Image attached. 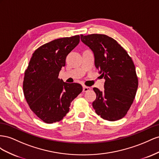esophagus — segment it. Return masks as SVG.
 Returning a JSON list of instances; mask_svg holds the SVG:
<instances>
[{
    "label": "esophagus",
    "mask_w": 159,
    "mask_h": 159,
    "mask_svg": "<svg viewBox=\"0 0 159 159\" xmlns=\"http://www.w3.org/2000/svg\"><path fill=\"white\" fill-rule=\"evenodd\" d=\"M90 90V87H83V92H87V91H89V90Z\"/></svg>",
    "instance_id": "34e87169"
}]
</instances>
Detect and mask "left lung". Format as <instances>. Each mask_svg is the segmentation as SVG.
<instances>
[{
	"label": "left lung",
	"mask_w": 159,
	"mask_h": 159,
	"mask_svg": "<svg viewBox=\"0 0 159 159\" xmlns=\"http://www.w3.org/2000/svg\"><path fill=\"white\" fill-rule=\"evenodd\" d=\"M80 39L93 51L94 65L105 80L93 107L103 119L115 121L123 118L132 105L138 88V78L133 60L115 39L105 34L80 35Z\"/></svg>",
	"instance_id": "obj_1"
}]
</instances>
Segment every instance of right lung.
Segmentation results:
<instances>
[{"instance_id":"add662e5","label":"right lung","mask_w":159,"mask_h":159,"mask_svg":"<svg viewBox=\"0 0 159 159\" xmlns=\"http://www.w3.org/2000/svg\"><path fill=\"white\" fill-rule=\"evenodd\" d=\"M80 42L79 35L54 40L33 54L25 71L24 95L39 119L51 124L61 120L69 111L71 102L82 92L80 84H69L58 79L66 56Z\"/></svg>"}]
</instances>
